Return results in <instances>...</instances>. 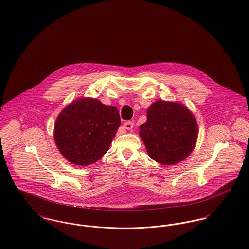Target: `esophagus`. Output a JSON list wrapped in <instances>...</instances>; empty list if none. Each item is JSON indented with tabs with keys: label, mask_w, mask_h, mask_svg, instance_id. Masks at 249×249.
<instances>
[{
	"label": "esophagus",
	"mask_w": 249,
	"mask_h": 249,
	"mask_svg": "<svg viewBox=\"0 0 249 249\" xmlns=\"http://www.w3.org/2000/svg\"><path fill=\"white\" fill-rule=\"evenodd\" d=\"M124 128L126 129V130H132L133 128H134V122H132V121H127V122H125L124 123Z\"/></svg>",
	"instance_id": "34e87169"
}]
</instances>
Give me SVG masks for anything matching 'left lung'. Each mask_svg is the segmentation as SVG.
Here are the masks:
<instances>
[{
  "label": "left lung",
  "mask_w": 249,
  "mask_h": 249,
  "mask_svg": "<svg viewBox=\"0 0 249 249\" xmlns=\"http://www.w3.org/2000/svg\"><path fill=\"white\" fill-rule=\"evenodd\" d=\"M198 128L192 111L178 102L158 100L147 110V121L139 127L151 159L163 165L184 160L196 143Z\"/></svg>",
  "instance_id": "1"
}]
</instances>
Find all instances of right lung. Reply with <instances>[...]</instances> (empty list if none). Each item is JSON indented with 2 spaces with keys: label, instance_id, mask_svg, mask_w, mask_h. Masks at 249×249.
<instances>
[{
  "label": "right lung",
  "instance_id": "right-lung-1",
  "mask_svg": "<svg viewBox=\"0 0 249 249\" xmlns=\"http://www.w3.org/2000/svg\"><path fill=\"white\" fill-rule=\"evenodd\" d=\"M120 124L115 107L96 98L81 97L57 116L53 138L68 161L74 165H90L107 153Z\"/></svg>",
  "mask_w": 249,
  "mask_h": 249
}]
</instances>
